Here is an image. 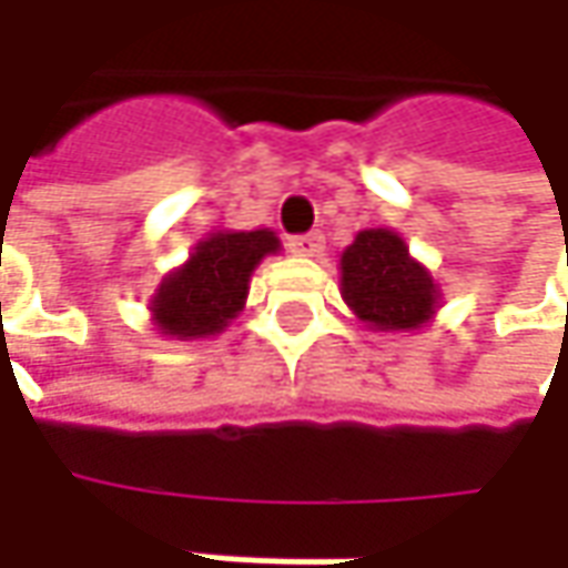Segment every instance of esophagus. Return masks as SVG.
<instances>
[{
    "label": "esophagus",
    "mask_w": 568,
    "mask_h": 568,
    "mask_svg": "<svg viewBox=\"0 0 568 568\" xmlns=\"http://www.w3.org/2000/svg\"><path fill=\"white\" fill-rule=\"evenodd\" d=\"M291 252L294 255H318L322 252V246H325V236L322 233H303V236H291Z\"/></svg>",
    "instance_id": "34e87169"
}]
</instances>
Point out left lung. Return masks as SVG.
I'll use <instances>...</instances> for the list:
<instances>
[{"mask_svg":"<svg viewBox=\"0 0 568 568\" xmlns=\"http://www.w3.org/2000/svg\"><path fill=\"white\" fill-rule=\"evenodd\" d=\"M341 296L373 332L424 328L439 306V287L395 230H361L341 252Z\"/></svg>","mask_w":568,"mask_h":568,"instance_id":"left-lung-1","label":"left lung"}]
</instances>
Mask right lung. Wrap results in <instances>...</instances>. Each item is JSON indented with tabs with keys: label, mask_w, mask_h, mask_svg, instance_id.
I'll return each instance as SVG.
<instances>
[{
	"label": "right lung",
	"mask_w": 568,
	"mask_h": 568,
	"mask_svg": "<svg viewBox=\"0 0 568 568\" xmlns=\"http://www.w3.org/2000/svg\"><path fill=\"white\" fill-rule=\"evenodd\" d=\"M281 250L272 230H221L189 252L151 296V322L170 338H205L227 328L246 306L255 265Z\"/></svg>",
	"instance_id": "right-lung-1"
}]
</instances>
